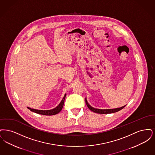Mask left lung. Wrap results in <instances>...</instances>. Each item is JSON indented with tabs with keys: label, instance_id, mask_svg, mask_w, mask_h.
<instances>
[{
	"label": "left lung",
	"instance_id": "left-lung-1",
	"mask_svg": "<svg viewBox=\"0 0 155 155\" xmlns=\"http://www.w3.org/2000/svg\"><path fill=\"white\" fill-rule=\"evenodd\" d=\"M86 105L87 106L88 108H89V109H90L91 111L94 112L95 113L97 114H112V113H114L116 112H118L119 110H120L126 107V105L120 107V108H115V109H97V108H93L90 105H89V104L88 103L87 101L86 98Z\"/></svg>",
	"mask_w": 155,
	"mask_h": 155
}]
</instances>
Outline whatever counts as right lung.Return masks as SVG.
<instances>
[{
	"instance_id": "right-lung-1",
	"label": "right lung",
	"mask_w": 155,
	"mask_h": 155,
	"mask_svg": "<svg viewBox=\"0 0 155 155\" xmlns=\"http://www.w3.org/2000/svg\"><path fill=\"white\" fill-rule=\"evenodd\" d=\"M66 95H67V94H65L64 98L62 100V101H61L60 104L57 107H55L53 109H51V110H38V109H32V108H29V107H27V108H28L29 109H30V110H31L32 112H34L35 113H36V114H38L47 115V116L57 114L60 112L62 108H63Z\"/></svg>"
}]
</instances>
